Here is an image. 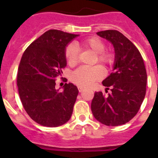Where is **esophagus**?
Wrapping results in <instances>:
<instances>
[{"instance_id": "1", "label": "esophagus", "mask_w": 158, "mask_h": 158, "mask_svg": "<svg viewBox=\"0 0 158 158\" xmlns=\"http://www.w3.org/2000/svg\"><path fill=\"white\" fill-rule=\"evenodd\" d=\"M78 89H79V92H82L84 90H85V89L82 88V87H78Z\"/></svg>"}]
</instances>
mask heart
Returning <instances> with one entry per match:
<instances>
[{"label":"heart","instance_id":"heart-1","mask_svg":"<svg viewBox=\"0 0 158 158\" xmlns=\"http://www.w3.org/2000/svg\"><path fill=\"white\" fill-rule=\"evenodd\" d=\"M81 46L87 50L95 53L92 63H99L106 69H110L115 62V54L111 49H106L104 41L97 36L88 38L81 42ZM65 57L68 64L74 67L79 63V52L73 44H69L65 48ZM103 77V70L100 66L81 67L73 72L71 75V81L79 87H89Z\"/></svg>","mask_w":158,"mask_h":158}]
</instances>
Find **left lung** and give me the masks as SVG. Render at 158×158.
I'll return each mask as SVG.
<instances>
[{"label":"left lung","mask_w":158,"mask_h":158,"mask_svg":"<svg viewBox=\"0 0 158 158\" xmlns=\"http://www.w3.org/2000/svg\"><path fill=\"white\" fill-rule=\"evenodd\" d=\"M97 34L113 44L115 62L113 73L102 82L111 92L108 95L95 92L91 109L95 118L103 125H122L136 115L144 101L147 85L145 66L138 48L122 33L108 30Z\"/></svg>","instance_id":"8db88e82"}]
</instances>
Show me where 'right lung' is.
Masks as SVG:
<instances>
[{"instance_id": "add662e5", "label": "right lung", "mask_w": 158, "mask_h": 158, "mask_svg": "<svg viewBox=\"0 0 158 158\" xmlns=\"http://www.w3.org/2000/svg\"><path fill=\"white\" fill-rule=\"evenodd\" d=\"M77 36L49 30L33 41L21 57L17 79L20 101L28 115L43 126H60L73 114L77 87L65 83L63 92L55 87L66 66V46Z\"/></svg>"}]
</instances>
